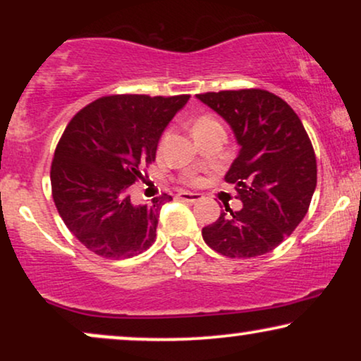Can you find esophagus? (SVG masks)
I'll list each match as a JSON object with an SVG mask.
<instances>
[{
  "label": "esophagus",
  "instance_id": "obj_1",
  "mask_svg": "<svg viewBox=\"0 0 361 361\" xmlns=\"http://www.w3.org/2000/svg\"><path fill=\"white\" fill-rule=\"evenodd\" d=\"M178 198L183 202H198L202 198L200 193H193V192H180L178 193Z\"/></svg>",
  "mask_w": 361,
  "mask_h": 361
}]
</instances>
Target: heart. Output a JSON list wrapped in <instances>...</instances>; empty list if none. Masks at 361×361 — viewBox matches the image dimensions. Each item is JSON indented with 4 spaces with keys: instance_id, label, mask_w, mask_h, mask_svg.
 <instances>
[{
    "instance_id": "obj_1",
    "label": "heart",
    "mask_w": 361,
    "mask_h": 361,
    "mask_svg": "<svg viewBox=\"0 0 361 361\" xmlns=\"http://www.w3.org/2000/svg\"><path fill=\"white\" fill-rule=\"evenodd\" d=\"M214 123H219L217 120H215L214 117H210V115H202V117H198L197 120H195L193 123V132L197 130H202V128H207L210 126H214ZM190 183H200V176H192V180H190Z\"/></svg>"
}]
</instances>
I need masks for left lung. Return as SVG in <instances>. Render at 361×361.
<instances>
[{
  "instance_id": "obj_1",
  "label": "left lung",
  "mask_w": 361,
  "mask_h": 361,
  "mask_svg": "<svg viewBox=\"0 0 361 361\" xmlns=\"http://www.w3.org/2000/svg\"><path fill=\"white\" fill-rule=\"evenodd\" d=\"M198 100L233 127L239 154L226 175L241 210L221 214L202 229L204 241L227 258H256L275 250L307 214L317 183L312 142L299 115L267 90L209 91Z\"/></svg>"
}]
</instances>
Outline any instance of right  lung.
<instances>
[{"mask_svg":"<svg viewBox=\"0 0 361 361\" xmlns=\"http://www.w3.org/2000/svg\"><path fill=\"white\" fill-rule=\"evenodd\" d=\"M190 94H110L81 109L62 132L51 166L52 198L74 238L106 259L137 256L156 239L166 193L134 205L130 186L154 163L161 134Z\"/></svg>","mask_w":361,"mask_h":361,"instance_id":"right-lung-1","label":"right lung"}]
</instances>
